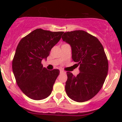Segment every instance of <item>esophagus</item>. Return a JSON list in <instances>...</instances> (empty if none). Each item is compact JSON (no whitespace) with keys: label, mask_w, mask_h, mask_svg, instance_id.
<instances>
[{"label":"esophagus","mask_w":122,"mask_h":122,"mask_svg":"<svg viewBox=\"0 0 122 122\" xmlns=\"http://www.w3.org/2000/svg\"><path fill=\"white\" fill-rule=\"evenodd\" d=\"M62 73H66V72H64L62 70H60V74H62Z\"/></svg>","instance_id":"esophagus-1"}]
</instances>
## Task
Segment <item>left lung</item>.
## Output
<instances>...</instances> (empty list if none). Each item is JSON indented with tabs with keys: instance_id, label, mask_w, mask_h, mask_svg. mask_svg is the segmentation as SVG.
<instances>
[{
	"instance_id": "left-lung-1",
	"label": "left lung",
	"mask_w": 122,
	"mask_h": 122,
	"mask_svg": "<svg viewBox=\"0 0 122 122\" xmlns=\"http://www.w3.org/2000/svg\"><path fill=\"white\" fill-rule=\"evenodd\" d=\"M63 41L71 46L72 59L79 66L80 73L74 76L67 72L66 92L77 102L92 99L100 90L108 72V61L99 39L81 30L67 32Z\"/></svg>"
}]
</instances>
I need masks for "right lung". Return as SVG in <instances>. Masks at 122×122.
Segmentation results:
<instances>
[{"label":"right lung","instance_id":"1","mask_svg":"<svg viewBox=\"0 0 122 122\" xmlns=\"http://www.w3.org/2000/svg\"><path fill=\"white\" fill-rule=\"evenodd\" d=\"M63 33L36 29L18 44L12 61V70L19 87L30 99L39 100L51 94L60 71L48 70L43 67L41 61L46 60Z\"/></svg>","mask_w":122,"mask_h":122}]
</instances>
